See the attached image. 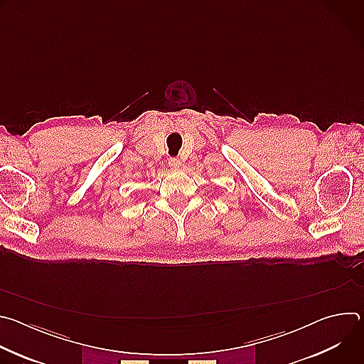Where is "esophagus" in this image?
<instances>
[{
  "mask_svg": "<svg viewBox=\"0 0 364 364\" xmlns=\"http://www.w3.org/2000/svg\"><path fill=\"white\" fill-rule=\"evenodd\" d=\"M168 164H170V167H173V168H180V167H181V161H180L177 157H171V159L168 160Z\"/></svg>",
  "mask_w": 364,
  "mask_h": 364,
  "instance_id": "34e87169",
  "label": "esophagus"
}]
</instances>
